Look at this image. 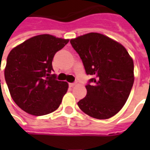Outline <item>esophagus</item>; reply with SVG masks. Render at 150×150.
I'll use <instances>...</instances> for the list:
<instances>
[{
  "mask_svg": "<svg viewBox=\"0 0 150 150\" xmlns=\"http://www.w3.org/2000/svg\"><path fill=\"white\" fill-rule=\"evenodd\" d=\"M75 84H76V82H74V83H69V86H70L71 88H72V87H74Z\"/></svg>",
  "mask_w": 150,
  "mask_h": 150,
  "instance_id": "obj_1",
  "label": "esophagus"
}]
</instances>
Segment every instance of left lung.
Wrapping results in <instances>:
<instances>
[{
	"mask_svg": "<svg viewBox=\"0 0 150 150\" xmlns=\"http://www.w3.org/2000/svg\"><path fill=\"white\" fill-rule=\"evenodd\" d=\"M89 79L87 96L78 102L83 112L96 119L116 115L129 98L134 82L133 61L124 46L107 36L89 33L70 41Z\"/></svg>",
	"mask_w": 150,
	"mask_h": 150,
	"instance_id": "obj_1",
	"label": "left lung"
}]
</instances>
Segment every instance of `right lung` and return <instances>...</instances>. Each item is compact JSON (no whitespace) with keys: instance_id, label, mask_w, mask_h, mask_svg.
<instances>
[{"instance_id":"right-lung-1","label":"right lung","mask_w":150,"mask_h":150,"mask_svg":"<svg viewBox=\"0 0 150 150\" xmlns=\"http://www.w3.org/2000/svg\"><path fill=\"white\" fill-rule=\"evenodd\" d=\"M68 39L42 34L25 41L8 54L5 79L18 107L34 116L55 111L62 102L68 83L57 80L52 60Z\"/></svg>"}]
</instances>
